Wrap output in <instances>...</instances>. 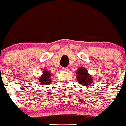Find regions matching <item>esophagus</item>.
Listing matches in <instances>:
<instances>
[{"instance_id": "esophagus-1", "label": "esophagus", "mask_w": 126, "mask_h": 126, "mask_svg": "<svg viewBox=\"0 0 126 126\" xmlns=\"http://www.w3.org/2000/svg\"><path fill=\"white\" fill-rule=\"evenodd\" d=\"M69 69V67H64V68H63V70H64V71H66V72L68 71Z\"/></svg>"}]
</instances>
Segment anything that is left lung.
I'll return each instance as SVG.
<instances>
[{
    "label": "left lung",
    "instance_id": "8db88e82",
    "mask_svg": "<svg viewBox=\"0 0 126 126\" xmlns=\"http://www.w3.org/2000/svg\"><path fill=\"white\" fill-rule=\"evenodd\" d=\"M76 75L78 83L84 87H89L95 81L94 77L88 74L87 70L84 67H79L76 72Z\"/></svg>",
    "mask_w": 126,
    "mask_h": 126
}]
</instances>
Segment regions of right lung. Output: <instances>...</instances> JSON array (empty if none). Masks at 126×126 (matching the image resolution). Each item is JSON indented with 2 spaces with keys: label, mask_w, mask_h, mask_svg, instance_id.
Here are the masks:
<instances>
[{
  "label": "right lung",
  "mask_w": 126,
  "mask_h": 126,
  "mask_svg": "<svg viewBox=\"0 0 126 126\" xmlns=\"http://www.w3.org/2000/svg\"><path fill=\"white\" fill-rule=\"evenodd\" d=\"M51 76L52 74L48 70H44L42 75L39 77V82L41 85H47L51 83Z\"/></svg>",
  "instance_id": "obj_1"
}]
</instances>
